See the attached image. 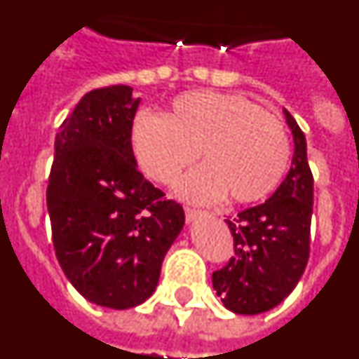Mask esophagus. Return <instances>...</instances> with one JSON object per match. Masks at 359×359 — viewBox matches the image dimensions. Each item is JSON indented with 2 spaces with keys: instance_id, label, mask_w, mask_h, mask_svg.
<instances>
[{
  "instance_id": "obj_1",
  "label": "esophagus",
  "mask_w": 359,
  "mask_h": 359,
  "mask_svg": "<svg viewBox=\"0 0 359 359\" xmlns=\"http://www.w3.org/2000/svg\"><path fill=\"white\" fill-rule=\"evenodd\" d=\"M199 215H203V212H199V210H196V208H189V207H185V217H187V221H194L196 217H199Z\"/></svg>"
}]
</instances>
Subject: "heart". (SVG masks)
<instances>
[{
  "mask_svg": "<svg viewBox=\"0 0 359 359\" xmlns=\"http://www.w3.org/2000/svg\"><path fill=\"white\" fill-rule=\"evenodd\" d=\"M131 145L144 172L170 185L199 158L201 167L177 185L183 198L236 205L262 201L278 187L290 161V138L277 116L237 95L194 91L174 98L165 115L142 111Z\"/></svg>",
  "mask_w": 359,
  "mask_h": 359,
  "instance_id": "heart-1",
  "label": "heart"
}]
</instances>
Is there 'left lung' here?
Masks as SVG:
<instances>
[{
  "label": "left lung",
  "instance_id": "1",
  "mask_svg": "<svg viewBox=\"0 0 359 359\" xmlns=\"http://www.w3.org/2000/svg\"><path fill=\"white\" fill-rule=\"evenodd\" d=\"M284 115L294 142L290 172L268 201L226 219L233 255L212 273L217 297L237 315H261L278 306L294 290L309 259L313 174L306 136L290 111Z\"/></svg>",
  "mask_w": 359,
  "mask_h": 359
}]
</instances>
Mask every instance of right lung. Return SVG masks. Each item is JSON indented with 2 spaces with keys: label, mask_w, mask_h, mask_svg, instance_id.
<instances>
[{
  "label": "right lung",
  "mask_w": 359,
  "mask_h": 359,
  "mask_svg": "<svg viewBox=\"0 0 359 359\" xmlns=\"http://www.w3.org/2000/svg\"><path fill=\"white\" fill-rule=\"evenodd\" d=\"M138 104L129 86L86 93L57 133L46 189L62 271L86 300L111 309L140 306L154 293L165 253L185 224L182 205L136 167Z\"/></svg>",
  "instance_id": "obj_1"
}]
</instances>
